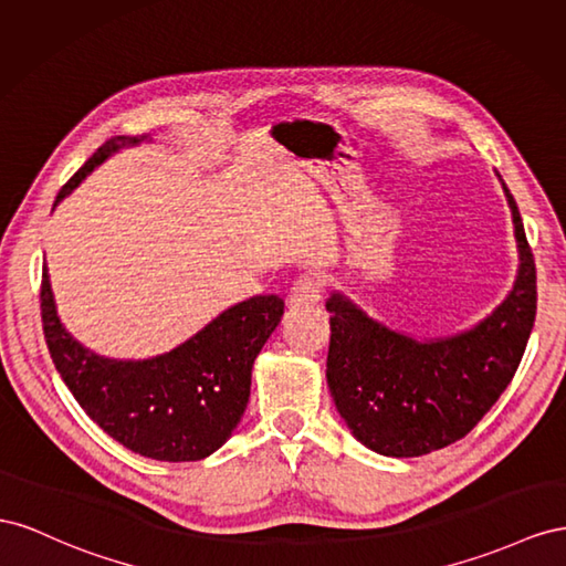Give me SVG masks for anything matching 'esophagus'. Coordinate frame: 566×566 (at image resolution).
<instances>
[{
	"mask_svg": "<svg viewBox=\"0 0 566 566\" xmlns=\"http://www.w3.org/2000/svg\"><path fill=\"white\" fill-rule=\"evenodd\" d=\"M322 298V280L313 272H305L289 289V305H315Z\"/></svg>",
	"mask_w": 566,
	"mask_h": 566,
	"instance_id": "esophagus-1",
	"label": "esophagus"
}]
</instances>
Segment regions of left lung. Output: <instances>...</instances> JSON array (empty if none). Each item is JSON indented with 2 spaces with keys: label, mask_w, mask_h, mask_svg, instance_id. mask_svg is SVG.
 <instances>
[{
  "label": "left lung",
  "mask_w": 566,
  "mask_h": 566,
  "mask_svg": "<svg viewBox=\"0 0 566 566\" xmlns=\"http://www.w3.org/2000/svg\"><path fill=\"white\" fill-rule=\"evenodd\" d=\"M512 211L520 270L505 301L474 327L436 338L386 327L332 292L327 384L350 433L386 458H417L470 433L507 389L536 319V263L520 208Z\"/></svg>",
  "instance_id": "8db88e82"
}]
</instances>
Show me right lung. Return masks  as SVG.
<instances>
[{
	"label": "right lung",
	"instance_id": "add662e5",
	"mask_svg": "<svg viewBox=\"0 0 566 566\" xmlns=\"http://www.w3.org/2000/svg\"><path fill=\"white\" fill-rule=\"evenodd\" d=\"M139 142L149 137L118 135L102 144L61 187L56 203L108 156ZM40 301L46 346L80 408L111 439L160 462L203 460L230 439L251 396L253 360L284 315L280 296H253L168 353L116 360L96 355L63 327L46 268Z\"/></svg>",
	"mask_w": 566,
	"mask_h": 566
}]
</instances>
